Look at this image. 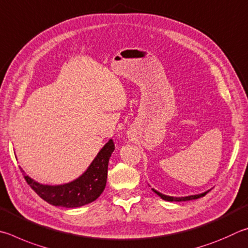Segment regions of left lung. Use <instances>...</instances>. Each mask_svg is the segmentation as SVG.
<instances>
[{
	"label": "left lung",
	"mask_w": 248,
	"mask_h": 248,
	"mask_svg": "<svg viewBox=\"0 0 248 248\" xmlns=\"http://www.w3.org/2000/svg\"><path fill=\"white\" fill-rule=\"evenodd\" d=\"M154 190V192L158 195V196L161 197L162 199H164V201H168V202H186V201H193V199H197V198H201V197H203L205 195L208 193H203V194H199V195H192V196H187V197H171V196H167V195H163L161 193L157 192V190L151 188Z\"/></svg>",
	"instance_id": "1"
}]
</instances>
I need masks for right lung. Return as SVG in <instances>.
Wrapping results in <instances>:
<instances>
[{"mask_svg": "<svg viewBox=\"0 0 248 248\" xmlns=\"http://www.w3.org/2000/svg\"><path fill=\"white\" fill-rule=\"evenodd\" d=\"M114 149V141L110 140L99 151L84 174L71 183L50 186L39 184L28 175L24 174V177L30 187L50 205L65 208L84 206L94 202L102 194L107 184L108 160Z\"/></svg>", "mask_w": 248, "mask_h": 248, "instance_id": "right-lung-1", "label": "right lung"}]
</instances>
